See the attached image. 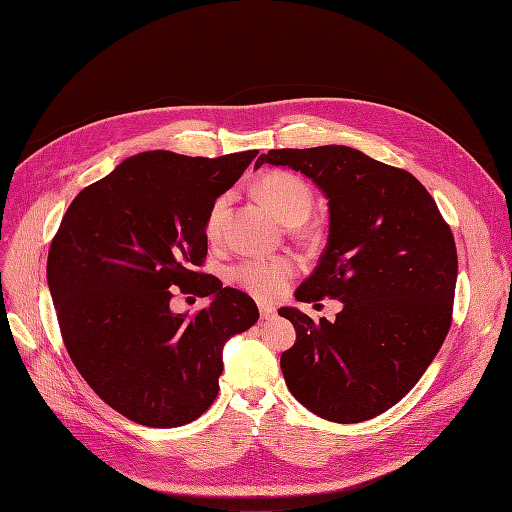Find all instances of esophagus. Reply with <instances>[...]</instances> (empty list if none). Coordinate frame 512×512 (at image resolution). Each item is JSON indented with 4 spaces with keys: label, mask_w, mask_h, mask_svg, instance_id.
Masks as SVG:
<instances>
[{
    "label": "esophagus",
    "mask_w": 512,
    "mask_h": 512,
    "mask_svg": "<svg viewBox=\"0 0 512 512\" xmlns=\"http://www.w3.org/2000/svg\"><path fill=\"white\" fill-rule=\"evenodd\" d=\"M259 313H261V319H274L276 317V307L267 305V303H259Z\"/></svg>",
    "instance_id": "esophagus-1"
}]
</instances>
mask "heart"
<instances>
[{
    "label": "heart",
    "mask_w": 512,
    "mask_h": 512,
    "mask_svg": "<svg viewBox=\"0 0 512 512\" xmlns=\"http://www.w3.org/2000/svg\"><path fill=\"white\" fill-rule=\"evenodd\" d=\"M259 193L286 226H301L307 222L315 203L311 186L303 178L288 172L267 174L259 184ZM226 205V197H220L213 203L205 222V232L209 238L218 236ZM292 276L294 263L286 257H255L242 261L234 270V280L259 299L280 297L288 288Z\"/></svg>",
    "instance_id": "heart-1"
}]
</instances>
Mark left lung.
<instances>
[{
    "label": "left lung",
    "mask_w": 512,
    "mask_h": 512,
    "mask_svg": "<svg viewBox=\"0 0 512 512\" xmlns=\"http://www.w3.org/2000/svg\"><path fill=\"white\" fill-rule=\"evenodd\" d=\"M263 164L311 178L330 207V234L297 301H342L334 321L294 307L297 342L280 367L292 396L321 419L359 423L394 407L438 355L452 324L459 261L450 226L407 170L344 145L272 149Z\"/></svg>",
    "instance_id": "obj_1"
}]
</instances>
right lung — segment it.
<instances>
[{"instance_id": "right-lung-1", "label": "right lung", "mask_w": 512, "mask_h": 512, "mask_svg": "<svg viewBox=\"0 0 512 512\" xmlns=\"http://www.w3.org/2000/svg\"><path fill=\"white\" fill-rule=\"evenodd\" d=\"M259 151L124 159L70 203L47 255V284L66 351L95 394L147 427L201 417L220 390L222 348L249 330V294L199 272L207 215ZM211 296L195 318L173 293Z\"/></svg>"}]
</instances>
